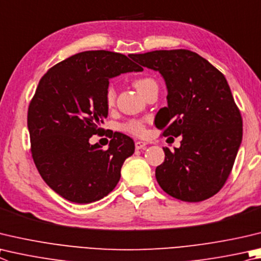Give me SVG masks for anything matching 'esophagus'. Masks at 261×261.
Here are the masks:
<instances>
[{"instance_id":"34e87169","label":"esophagus","mask_w":261,"mask_h":261,"mask_svg":"<svg viewBox=\"0 0 261 261\" xmlns=\"http://www.w3.org/2000/svg\"><path fill=\"white\" fill-rule=\"evenodd\" d=\"M146 143L145 141H136L135 143V146H136V149H143L146 147Z\"/></svg>"}]
</instances>
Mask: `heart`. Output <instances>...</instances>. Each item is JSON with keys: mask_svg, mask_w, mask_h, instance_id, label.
Instances as JSON below:
<instances>
[{"mask_svg": "<svg viewBox=\"0 0 261 261\" xmlns=\"http://www.w3.org/2000/svg\"><path fill=\"white\" fill-rule=\"evenodd\" d=\"M135 87L138 90L139 93L144 94L145 91L151 85L156 84L154 80L148 79V77H144V79H138L135 81ZM115 101V90L113 87H108L106 90V102L108 106H112ZM121 129L123 131L127 132V134L135 135V136H141L144 135L145 132V124L143 121L140 120H130L125 122L124 124L121 125Z\"/></svg>", "mask_w": 261, "mask_h": 261, "instance_id": "obj_1", "label": "heart"}]
</instances>
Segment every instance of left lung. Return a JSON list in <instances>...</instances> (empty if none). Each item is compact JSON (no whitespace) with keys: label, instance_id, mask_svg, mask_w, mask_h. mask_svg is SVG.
<instances>
[{"label":"left lung","instance_id":"8db88e82","mask_svg":"<svg viewBox=\"0 0 261 261\" xmlns=\"http://www.w3.org/2000/svg\"><path fill=\"white\" fill-rule=\"evenodd\" d=\"M130 58L163 76L168 106L156 114L155 125L164 137H181L174 151L163 147L165 160L155 170L161 188L185 202L213 196L233 169L243 131L242 116L224 74L185 49L156 50Z\"/></svg>","mask_w":261,"mask_h":261}]
</instances>
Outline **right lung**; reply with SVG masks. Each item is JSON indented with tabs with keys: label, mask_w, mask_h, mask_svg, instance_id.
I'll return each mask as SVG.
<instances>
[{
	"label": "right lung",
	"mask_w": 261,
	"mask_h": 261,
	"mask_svg": "<svg viewBox=\"0 0 261 261\" xmlns=\"http://www.w3.org/2000/svg\"><path fill=\"white\" fill-rule=\"evenodd\" d=\"M141 70L124 55L94 50L60 61L40 80L28 107L31 151L41 177L66 200L87 204L115 188L134 140L115 132L107 149L89 140L105 131L110 79Z\"/></svg>",
	"instance_id": "1"
}]
</instances>
